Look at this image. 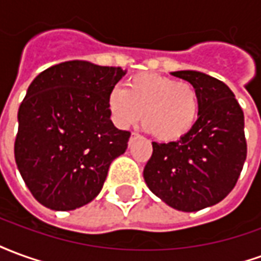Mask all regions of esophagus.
<instances>
[{
	"instance_id": "1",
	"label": "esophagus",
	"mask_w": 261,
	"mask_h": 261,
	"mask_svg": "<svg viewBox=\"0 0 261 261\" xmlns=\"http://www.w3.org/2000/svg\"><path fill=\"white\" fill-rule=\"evenodd\" d=\"M138 137H140V136H138V134H137V133H131V137H130V144H131V142H133V141H134V140H136V138H138Z\"/></svg>"
}]
</instances>
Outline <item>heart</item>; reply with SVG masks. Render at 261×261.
<instances>
[{"label":"heart","instance_id":"heart-1","mask_svg":"<svg viewBox=\"0 0 261 261\" xmlns=\"http://www.w3.org/2000/svg\"><path fill=\"white\" fill-rule=\"evenodd\" d=\"M108 108L114 124L127 128L142 113V125L161 141H175L192 130L200 112V95L192 84L156 74H138L124 89L109 92Z\"/></svg>","mask_w":261,"mask_h":261}]
</instances>
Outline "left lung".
Segmentation results:
<instances>
[{
  "label": "left lung",
  "instance_id": "8db88e82",
  "mask_svg": "<svg viewBox=\"0 0 261 261\" xmlns=\"http://www.w3.org/2000/svg\"><path fill=\"white\" fill-rule=\"evenodd\" d=\"M172 75L197 89L198 119L180 140L152 142L144 179L168 205L193 213L224 200L235 187L247 153L245 116L222 81L198 71H175Z\"/></svg>",
  "mask_w": 261,
  "mask_h": 261
}]
</instances>
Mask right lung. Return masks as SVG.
Returning a JSON list of instances; mask_svg holds the SVG:
<instances>
[{
    "instance_id": "obj_1",
    "label": "right lung",
    "mask_w": 261,
    "mask_h": 261,
    "mask_svg": "<svg viewBox=\"0 0 261 261\" xmlns=\"http://www.w3.org/2000/svg\"><path fill=\"white\" fill-rule=\"evenodd\" d=\"M125 71L65 61L33 80L18 112L15 161L32 196L44 207L69 211L100 193L130 131L116 128L109 92Z\"/></svg>"
}]
</instances>
